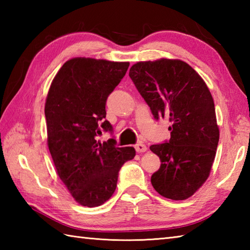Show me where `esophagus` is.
I'll return each instance as SVG.
<instances>
[{"instance_id":"1","label":"esophagus","mask_w":250,"mask_h":250,"mask_svg":"<svg viewBox=\"0 0 250 250\" xmlns=\"http://www.w3.org/2000/svg\"><path fill=\"white\" fill-rule=\"evenodd\" d=\"M136 152H145L147 150V146L145 144H143V143H139V144H136L134 146Z\"/></svg>"}]
</instances>
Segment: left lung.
<instances>
[{
  "label": "left lung",
  "instance_id": "8db88e82",
  "mask_svg": "<svg viewBox=\"0 0 250 250\" xmlns=\"http://www.w3.org/2000/svg\"><path fill=\"white\" fill-rule=\"evenodd\" d=\"M129 76L155 119L167 117L171 139L150 146L161 166L151 184L159 194L186 200L208 178L219 142L215 104L205 82L177 59L137 62Z\"/></svg>",
  "mask_w": 250,
  "mask_h": 250
}]
</instances>
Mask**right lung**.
Segmentation results:
<instances>
[{"mask_svg": "<svg viewBox=\"0 0 250 250\" xmlns=\"http://www.w3.org/2000/svg\"><path fill=\"white\" fill-rule=\"evenodd\" d=\"M129 62L73 58L57 73L46 98L47 144L57 174L77 203L104 204L115 192L124 163L135 156L133 147L116 141H97L113 132L106 100L125 75Z\"/></svg>", "mask_w": 250, "mask_h": 250, "instance_id": "obj_1", "label": "right lung"}]
</instances>
